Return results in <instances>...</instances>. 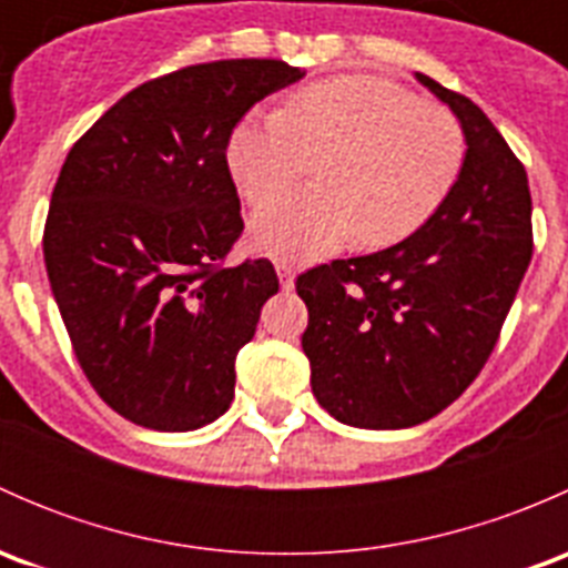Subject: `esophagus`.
Wrapping results in <instances>:
<instances>
[{"label": "esophagus", "mask_w": 568, "mask_h": 568, "mask_svg": "<svg viewBox=\"0 0 568 568\" xmlns=\"http://www.w3.org/2000/svg\"><path fill=\"white\" fill-rule=\"evenodd\" d=\"M274 266H277L280 285H283L285 291L294 288V277H296V266H294V263H288V261H277V263H274Z\"/></svg>", "instance_id": "1"}]
</instances>
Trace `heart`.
<instances>
[{"label":"heart","instance_id":"1","mask_svg":"<svg viewBox=\"0 0 568 568\" xmlns=\"http://www.w3.org/2000/svg\"><path fill=\"white\" fill-rule=\"evenodd\" d=\"M467 140L454 112L379 77L302 88L280 112H252L227 140V168L247 203H263L320 162L321 184L268 201L252 247L316 257L357 233L387 247L420 231L459 181Z\"/></svg>","mask_w":568,"mask_h":568}]
</instances>
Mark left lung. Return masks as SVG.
I'll return each instance as SVG.
<instances>
[{
    "mask_svg": "<svg viewBox=\"0 0 568 568\" xmlns=\"http://www.w3.org/2000/svg\"><path fill=\"white\" fill-rule=\"evenodd\" d=\"M417 79L459 118V181L395 247L296 277L313 395L357 428H409L454 404L489 359L532 255L525 164L467 95Z\"/></svg>",
    "mask_w": 568,
    "mask_h": 568,
    "instance_id": "obj_1",
    "label": "left lung"
}]
</instances>
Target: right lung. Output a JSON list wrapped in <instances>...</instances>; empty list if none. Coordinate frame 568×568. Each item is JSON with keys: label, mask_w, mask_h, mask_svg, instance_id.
Returning <instances> with one entry per match:
<instances>
[{"label": "right lung", "mask_w": 568, "mask_h": 568, "mask_svg": "<svg viewBox=\"0 0 568 568\" xmlns=\"http://www.w3.org/2000/svg\"><path fill=\"white\" fill-rule=\"evenodd\" d=\"M302 77L255 57L164 73L62 164L43 227L51 294L93 390L136 426L194 432L231 406L236 354L280 280L266 257L225 266L244 231L227 140Z\"/></svg>", "instance_id": "1"}]
</instances>
